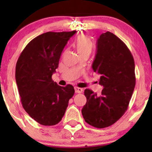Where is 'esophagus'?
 Here are the masks:
<instances>
[{"mask_svg":"<svg viewBox=\"0 0 152 152\" xmlns=\"http://www.w3.org/2000/svg\"><path fill=\"white\" fill-rule=\"evenodd\" d=\"M74 89H75V92H76V93L81 94V93H82V92H83V89H82L81 88H78V87H75Z\"/></svg>","mask_w":152,"mask_h":152,"instance_id":"1","label":"esophagus"}]
</instances>
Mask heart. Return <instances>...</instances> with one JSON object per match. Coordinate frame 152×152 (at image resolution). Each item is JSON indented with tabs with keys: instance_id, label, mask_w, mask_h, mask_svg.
Segmentation results:
<instances>
[{
	"instance_id": "obj_1",
	"label": "heart",
	"mask_w": 152,
	"mask_h": 152,
	"mask_svg": "<svg viewBox=\"0 0 152 152\" xmlns=\"http://www.w3.org/2000/svg\"><path fill=\"white\" fill-rule=\"evenodd\" d=\"M75 47L78 53L81 56L82 55H90L94 48V44L91 39L85 35L78 36L75 41Z\"/></svg>"
}]
</instances>
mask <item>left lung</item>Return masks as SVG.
<instances>
[{"label": "left lung", "instance_id": "8db88e82", "mask_svg": "<svg viewBox=\"0 0 152 152\" xmlns=\"http://www.w3.org/2000/svg\"><path fill=\"white\" fill-rule=\"evenodd\" d=\"M92 69L101 75L99 84L104 88L99 96L85 90L86 104L82 115L92 126L106 128L117 121L128 108L136 83L134 60L126 44L107 31L97 41Z\"/></svg>", "mask_w": 152, "mask_h": 152}]
</instances>
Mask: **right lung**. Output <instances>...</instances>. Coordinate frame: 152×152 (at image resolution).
Returning a JSON list of instances; mask_svg holds the SVG:
<instances>
[{
    "instance_id": "right-lung-1",
    "label": "right lung",
    "mask_w": 152,
    "mask_h": 152,
    "mask_svg": "<svg viewBox=\"0 0 152 152\" xmlns=\"http://www.w3.org/2000/svg\"><path fill=\"white\" fill-rule=\"evenodd\" d=\"M76 31L47 32L28 43L15 66V81L22 106L43 126L57 124L74 94L72 85L58 86L52 80L64 47Z\"/></svg>"
}]
</instances>
